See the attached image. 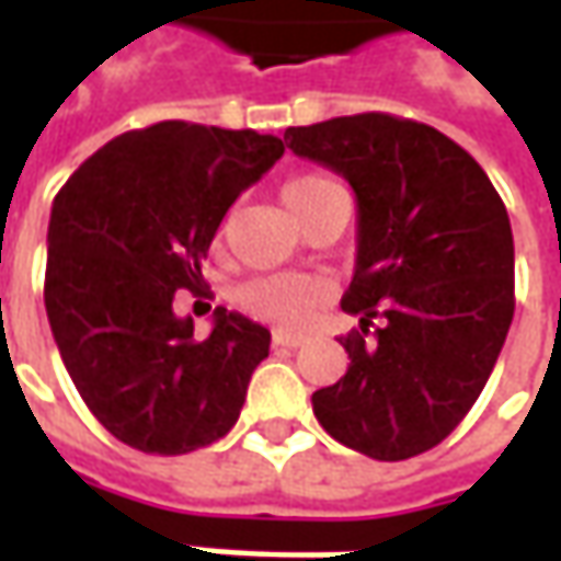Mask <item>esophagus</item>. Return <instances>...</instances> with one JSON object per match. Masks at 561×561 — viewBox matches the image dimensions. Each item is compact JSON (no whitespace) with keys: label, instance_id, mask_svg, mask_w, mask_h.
I'll list each match as a JSON object with an SVG mask.
<instances>
[{"label":"esophagus","instance_id":"1","mask_svg":"<svg viewBox=\"0 0 561 561\" xmlns=\"http://www.w3.org/2000/svg\"><path fill=\"white\" fill-rule=\"evenodd\" d=\"M274 346H287V350H299L302 343H306V336L299 334H287V331H274Z\"/></svg>","mask_w":561,"mask_h":561}]
</instances>
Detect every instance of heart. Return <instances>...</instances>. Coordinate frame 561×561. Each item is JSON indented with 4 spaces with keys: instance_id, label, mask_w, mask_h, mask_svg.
Wrapping results in <instances>:
<instances>
[{
    "instance_id": "1",
    "label": "heart",
    "mask_w": 561,
    "mask_h": 561,
    "mask_svg": "<svg viewBox=\"0 0 561 561\" xmlns=\"http://www.w3.org/2000/svg\"><path fill=\"white\" fill-rule=\"evenodd\" d=\"M331 186L336 184H331L328 178L302 174V178L287 181L280 196H284L290 215L296 218L318 193H324ZM237 299L249 314H255V318H262L268 324H277L284 331H299V328H306L312 321L314 309L321 306L324 284L309 277V274H268V277H259V280L247 284Z\"/></svg>"
}]
</instances>
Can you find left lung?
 I'll return each mask as SVG.
<instances>
[{
	"instance_id": "obj_1",
	"label": "left lung",
	"mask_w": 561,
	"mask_h": 561,
	"mask_svg": "<svg viewBox=\"0 0 561 561\" xmlns=\"http://www.w3.org/2000/svg\"><path fill=\"white\" fill-rule=\"evenodd\" d=\"M284 140L343 174L358 203L356 274L340 302L358 331L340 336L350 368L314 390V419L377 462L421 456L459 427L506 343V205L459 142L419 121L365 112L287 127Z\"/></svg>"
}]
</instances>
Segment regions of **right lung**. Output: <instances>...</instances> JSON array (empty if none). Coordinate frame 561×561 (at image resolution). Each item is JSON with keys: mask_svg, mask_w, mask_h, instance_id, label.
Returning <instances> with one entry per match:
<instances>
[{"mask_svg": "<svg viewBox=\"0 0 561 561\" xmlns=\"http://www.w3.org/2000/svg\"><path fill=\"white\" fill-rule=\"evenodd\" d=\"M280 156L271 134L159 121L105 142L58 190L46 314L77 393L121 443L181 456L240 419L271 334L218 306L196 340L174 302L205 296L215 230Z\"/></svg>", "mask_w": 561, "mask_h": 561, "instance_id": "right-lung-1", "label": "right lung"}]
</instances>
